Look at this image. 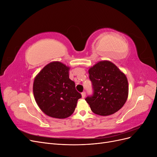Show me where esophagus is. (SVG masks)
<instances>
[{"mask_svg": "<svg viewBox=\"0 0 157 157\" xmlns=\"http://www.w3.org/2000/svg\"><path fill=\"white\" fill-rule=\"evenodd\" d=\"M82 98H84L85 97H86V92H82Z\"/></svg>", "mask_w": 157, "mask_h": 157, "instance_id": "obj_1", "label": "esophagus"}]
</instances>
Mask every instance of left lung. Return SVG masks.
Returning a JSON list of instances; mask_svg holds the SVG:
<instances>
[{
  "label": "left lung",
  "mask_w": 157,
  "mask_h": 157,
  "mask_svg": "<svg viewBox=\"0 0 157 157\" xmlns=\"http://www.w3.org/2000/svg\"><path fill=\"white\" fill-rule=\"evenodd\" d=\"M93 88L85 100L93 113L107 116L117 112L126 103L128 83L126 75L109 61H99L88 71Z\"/></svg>",
  "instance_id": "obj_1"
}]
</instances>
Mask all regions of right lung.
<instances>
[{
    "mask_svg": "<svg viewBox=\"0 0 157 157\" xmlns=\"http://www.w3.org/2000/svg\"><path fill=\"white\" fill-rule=\"evenodd\" d=\"M69 67L59 61L46 65L33 83V94L40 109L46 115L57 118L71 116L78 99L82 97L69 77Z\"/></svg>",
    "mask_w": 157,
    "mask_h": 157,
    "instance_id": "add662e5",
    "label": "right lung"
}]
</instances>
